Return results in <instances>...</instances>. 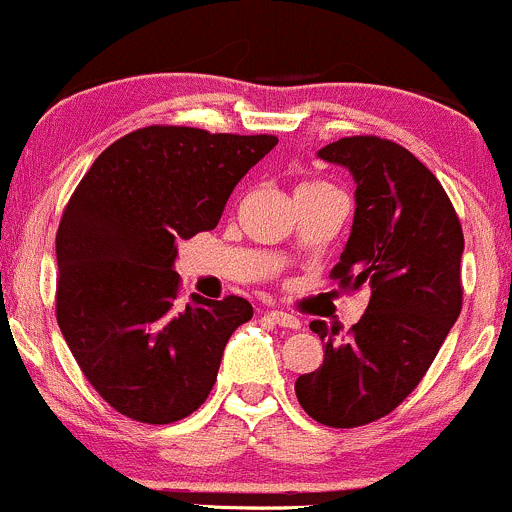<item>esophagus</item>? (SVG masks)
Returning a JSON list of instances; mask_svg holds the SVG:
<instances>
[{
    "instance_id": "esophagus-1",
    "label": "esophagus",
    "mask_w": 512,
    "mask_h": 512,
    "mask_svg": "<svg viewBox=\"0 0 512 512\" xmlns=\"http://www.w3.org/2000/svg\"><path fill=\"white\" fill-rule=\"evenodd\" d=\"M268 318H271L276 325H281V328H291V330L300 328V320L291 313H283V310H271V313H268Z\"/></svg>"
}]
</instances>
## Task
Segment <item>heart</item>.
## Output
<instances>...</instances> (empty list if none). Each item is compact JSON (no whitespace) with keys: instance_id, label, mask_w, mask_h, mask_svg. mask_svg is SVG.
<instances>
[{"instance_id":"obj_1","label":"heart","mask_w":512,"mask_h":512,"mask_svg":"<svg viewBox=\"0 0 512 512\" xmlns=\"http://www.w3.org/2000/svg\"><path fill=\"white\" fill-rule=\"evenodd\" d=\"M318 189H333V187H328V184H323V182H303V184H298V189H295V192H318Z\"/></svg>"}]
</instances>
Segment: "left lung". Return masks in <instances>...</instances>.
I'll return each mask as SVG.
<instances>
[{"label": "left lung", "instance_id": "8db88e82", "mask_svg": "<svg viewBox=\"0 0 512 512\" xmlns=\"http://www.w3.org/2000/svg\"><path fill=\"white\" fill-rule=\"evenodd\" d=\"M318 157L355 179V219L333 268L370 303L347 340L323 320V365L295 379V397L335 429L370 424L414 392L461 313L463 231L439 179L392 140L357 135Z\"/></svg>", "mask_w": 512, "mask_h": 512}]
</instances>
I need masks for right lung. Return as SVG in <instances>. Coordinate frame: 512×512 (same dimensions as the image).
Masks as SVG:
<instances>
[{
	"mask_svg": "<svg viewBox=\"0 0 512 512\" xmlns=\"http://www.w3.org/2000/svg\"><path fill=\"white\" fill-rule=\"evenodd\" d=\"M273 135L150 125L115 140L73 192L56 234V320L96 392L120 414L172 424L217 382L246 298L177 303V244L219 224Z\"/></svg>",
	"mask_w": 512,
	"mask_h": 512,
	"instance_id": "add662e5",
	"label": "right lung"
}]
</instances>
